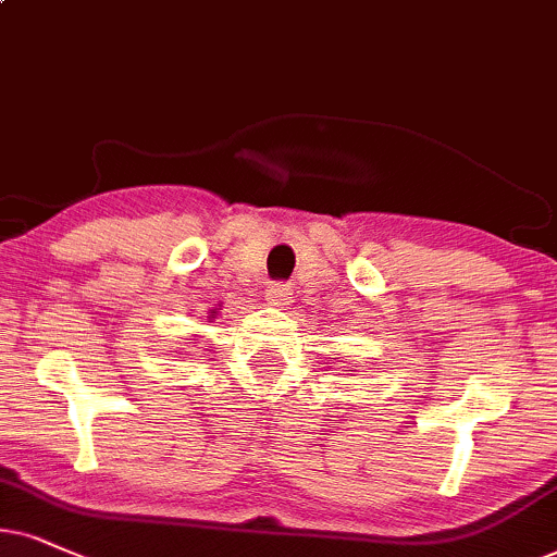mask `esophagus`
<instances>
[{
    "label": "esophagus",
    "instance_id": "esophagus-1",
    "mask_svg": "<svg viewBox=\"0 0 557 557\" xmlns=\"http://www.w3.org/2000/svg\"><path fill=\"white\" fill-rule=\"evenodd\" d=\"M290 287L287 285H272L270 290H267V302H270V306H274V308H285V306H290Z\"/></svg>",
    "mask_w": 557,
    "mask_h": 557
}]
</instances>
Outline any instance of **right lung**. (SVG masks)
<instances>
[{"mask_svg":"<svg viewBox=\"0 0 557 557\" xmlns=\"http://www.w3.org/2000/svg\"><path fill=\"white\" fill-rule=\"evenodd\" d=\"M213 313H215V311H213Z\"/></svg>","mask_w":557,"mask_h":557,"instance_id":"add662e5","label":"right lung"}]
</instances>
